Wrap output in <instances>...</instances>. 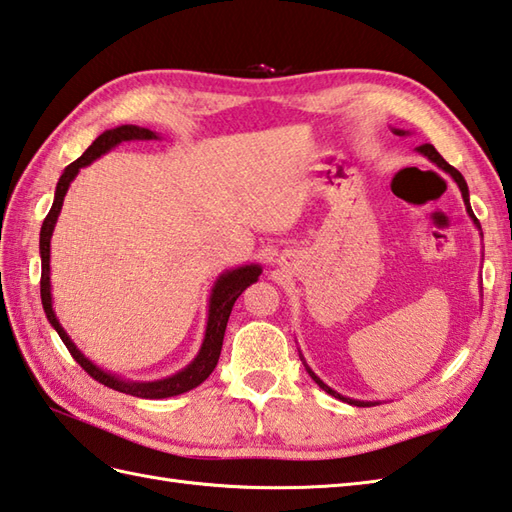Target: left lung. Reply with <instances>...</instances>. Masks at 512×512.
<instances>
[{"mask_svg":"<svg viewBox=\"0 0 512 512\" xmlns=\"http://www.w3.org/2000/svg\"><path fill=\"white\" fill-rule=\"evenodd\" d=\"M394 134H398V136H407L409 132H405V129H394ZM418 151H420V154L422 156H427L431 162H433V165H438L444 173H449V176L455 180V184H458V187H460V191H462V200H464V206H466V213H469V217H471V220H473V224L477 226V231H482V226H480V222H477V217L473 215V209H471V202H469V187H466V180H464V176H462V173L458 171V169H455V167H451L449 165V162L447 160H444L440 154H438V151H436V147H433V145H420L418 147ZM482 235V233H480ZM299 356H301V361H303V365H306V372L310 374V378L314 380V383H317L323 391H328V394L330 396H334V398H339V400H343V402H347V405H354V407H372V405H380V402L378 400H356V398H347V396H341L339 394V391H334L330 385H325L323 383V380L317 376V374H314L312 372V367L306 363V358H303V354L299 352Z\"/></svg>","mask_w":512,"mask_h":512,"instance_id":"1","label":"left lung"}]
</instances>
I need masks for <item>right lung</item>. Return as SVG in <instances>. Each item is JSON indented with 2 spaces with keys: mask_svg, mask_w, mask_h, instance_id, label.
Listing matches in <instances>:
<instances>
[{
  "mask_svg": "<svg viewBox=\"0 0 512 512\" xmlns=\"http://www.w3.org/2000/svg\"><path fill=\"white\" fill-rule=\"evenodd\" d=\"M129 140H160V136L156 132H151V129L138 127V125H118L114 129H105V132L99 138H96L88 149H85V154L81 158H76L72 165L63 169L61 178L57 182V191H54L52 209L46 215V220H43L41 233H39L41 303H43V312H46L50 325L54 330H57V334L61 336V341L65 343V347L70 350L74 361L79 363L94 380H99V383H103L105 387L121 391V394H129V396H136V398L160 400V398H171V396L184 394V391L198 387L200 383H204V380L211 376L217 361H220L226 323H228V317H231V310L235 306V301L250 284H255V281L259 279V275H262V266H259V264H244V266L226 270V273H222L220 277L215 279V284L211 288V297H209V317H206V330H204L200 352L195 354L193 361L187 367H182L180 372L171 374L167 378H160V380H129V378L118 376V374L107 372V369L92 363L90 358L74 345V341L70 339L68 332H65L63 325L59 323L57 314H54L52 288H50V239H52L54 226H57V217L61 213L65 193H68L72 180L79 176V171L83 167L92 165L96 158L105 156L107 151H112L114 147H118L121 143H129Z\"/></svg>",
  "mask_w": 512,
  "mask_h": 512,
  "instance_id": "1",
  "label": "right lung"
}]
</instances>
